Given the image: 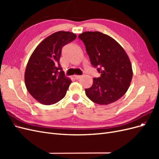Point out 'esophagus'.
<instances>
[{
  "label": "esophagus",
  "instance_id": "1",
  "mask_svg": "<svg viewBox=\"0 0 159 159\" xmlns=\"http://www.w3.org/2000/svg\"><path fill=\"white\" fill-rule=\"evenodd\" d=\"M81 77H82V75H74V78L76 80H78V79H80Z\"/></svg>",
  "mask_w": 159,
  "mask_h": 159
}]
</instances>
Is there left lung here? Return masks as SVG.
Returning a JSON list of instances; mask_svg holds the SVG:
<instances>
[{"mask_svg":"<svg viewBox=\"0 0 159 159\" xmlns=\"http://www.w3.org/2000/svg\"><path fill=\"white\" fill-rule=\"evenodd\" d=\"M78 37L84 43L91 65L101 74L93 79L91 88L85 89L86 95L99 105L116 102L127 92L133 78L127 53L113 38L102 32H84Z\"/></svg>","mask_w":159,"mask_h":159,"instance_id":"1","label":"left lung"}]
</instances>
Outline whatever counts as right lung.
Listing matches in <instances>:
<instances>
[{"mask_svg": "<svg viewBox=\"0 0 159 159\" xmlns=\"http://www.w3.org/2000/svg\"><path fill=\"white\" fill-rule=\"evenodd\" d=\"M73 32L58 31L46 38L28 60L25 81L28 92L43 105H52L63 99L71 83L61 68L62 47L73 41Z\"/></svg>", "mask_w": 159, "mask_h": 159, "instance_id": "obj_1", "label": "right lung"}]
</instances>
